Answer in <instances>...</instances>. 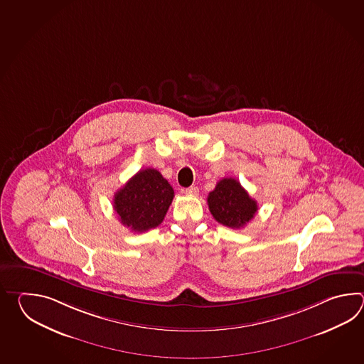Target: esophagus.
Masks as SVG:
<instances>
[{
	"label": "esophagus",
	"instance_id": "obj_1",
	"mask_svg": "<svg viewBox=\"0 0 364 364\" xmlns=\"http://www.w3.org/2000/svg\"><path fill=\"white\" fill-rule=\"evenodd\" d=\"M186 193H187V195H193V196H195V195H198V193H199V188H198L196 186H191V187L186 188Z\"/></svg>",
	"mask_w": 364,
	"mask_h": 364
}]
</instances>
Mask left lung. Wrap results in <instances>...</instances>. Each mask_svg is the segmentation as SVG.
Masks as SVG:
<instances>
[{"mask_svg": "<svg viewBox=\"0 0 364 364\" xmlns=\"http://www.w3.org/2000/svg\"><path fill=\"white\" fill-rule=\"evenodd\" d=\"M208 207L217 223L232 229L248 224L257 212V203L234 178H223L208 195Z\"/></svg>", "mask_w": 364, "mask_h": 364, "instance_id": "left-lung-1", "label": "left lung"}]
</instances>
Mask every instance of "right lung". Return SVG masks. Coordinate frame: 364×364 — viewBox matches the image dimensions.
Listing matches in <instances>:
<instances>
[{
	"label": "right lung",
	"mask_w": 364,
	"mask_h": 364,
	"mask_svg": "<svg viewBox=\"0 0 364 364\" xmlns=\"http://www.w3.org/2000/svg\"><path fill=\"white\" fill-rule=\"evenodd\" d=\"M174 190L161 173L152 168L140 171L114 193L113 207L119 221L132 232H147L163 223Z\"/></svg>",
	"instance_id": "1"
}]
</instances>
